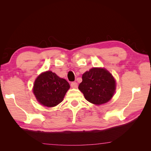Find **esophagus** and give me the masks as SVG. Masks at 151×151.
I'll return each instance as SVG.
<instances>
[{
	"label": "esophagus",
	"instance_id": "1",
	"mask_svg": "<svg viewBox=\"0 0 151 151\" xmlns=\"http://www.w3.org/2000/svg\"><path fill=\"white\" fill-rule=\"evenodd\" d=\"M70 86L72 88H77V83L76 82H72L70 84Z\"/></svg>",
	"mask_w": 151,
	"mask_h": 151
}]
</instances>
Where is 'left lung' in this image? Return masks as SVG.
I'll use <instances>...</instances> for the list:
<instances>
[{"label": "left lung", "mask_w": 151, "mask_h": 151, "mask_svg": "<svg viewBox=\"0 0 151 151\" xmlns=\"http://www.w3.org/2000/svg\"><path fill=\"white\" fill-rule=\"evenodd\" d=\"M79 89L86 100L95 104H102L109 101L115 91V81L104 68H93L83 75Z\"/></svg>", "instance_id": "left-lung-1"}]
</instances>
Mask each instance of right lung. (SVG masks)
Here are the masks:
<instances>
[{
    "label": "right lung",
    "instance_id": "add662e5",
    "mask_svg": "<svg viewBox=\"0 0 151 151\" xmlns=\"http://www.w3.org/2000/svg\"><path fill=\"white\" fill-rule=\"evenodd\" d=\"M70 85L52 71L41 74L36 79L33 93L38 102L45 106H57L65 96Z\"/></svg>",
    "mask_w": 151,
    "mask_h": 151
}]
</instances>
